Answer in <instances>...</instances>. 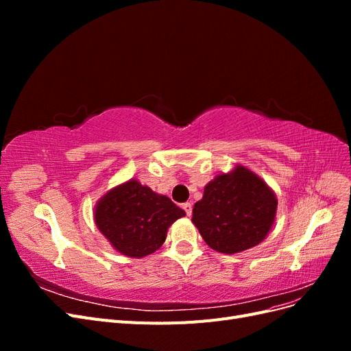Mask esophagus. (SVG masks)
<instances>
[{"instance_id": "34e87169", "label": "esophagus", "mask_w": 351, "mask_h": 351, "mask_svg": "<svg viewBox=\"0 0 351 351\" xmlns=\"http://www.w3.org/2000/svg\"><path fill=\"white\" fill-rule=\"evenodd\" d=\"M183 209L186 210L187 217L192 215V210H193V208H192V204H189V202H187V204H183Z\"/></svg>"}]
</instances>
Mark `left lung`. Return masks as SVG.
<instances>
[{
	"mask_svg": "<svg viewBox=\"0 0 351 351\" xmlns=\"http://www.w3.org/2000/svg\"><path fill=\"white\" fill-rule=\"evenodd\" d=\"M278 200L263 180L243 165L205 186L192 222L210 249L232 254L258 246L271 231Z\"/></svg>",
	"mask_w": 351,
	"mask_h": 351,
	"instance_id": "obj_1",
	"label": "left lung"
}]
</instances>
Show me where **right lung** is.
Instances as JSON below:
<instances>
[{
    "mask_svg": "<svg viewBox=\"0 0 351 351\" xmlns=\"http://www.w3.org/2000/svg\"><path fill=\"white\" fill-rule=\"evenodd\" d=\"M186 212L132 178L108 190L95 206V224L124 256L141 259L162 246L169 226Z\"/></svg>",
    "mask_w": 351,
    "mask_h": 351,
    "instance_id": "right-lung-1",
    "label": "right lung"
}]
</instances>
